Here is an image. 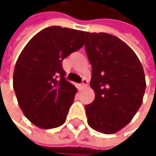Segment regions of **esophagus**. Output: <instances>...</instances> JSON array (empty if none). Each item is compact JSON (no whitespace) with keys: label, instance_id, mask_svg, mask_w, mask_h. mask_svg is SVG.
<instances>
[{"label":"esophagus","instance_id":"esophagus-1","mask_svg":"<svg viewBox=\"0 0 156 156\" xmlns=\"http://www.w3.org/2000/svg\"><path fill=\"white\" fill-rule=\"evenodd\" d=\"M87 85V80L86 78H83V80H82L81 84L79 85V87H80V88H83V87H85Z\"/></svg>","mask_w":156,"mask_h":156}]
</instances>
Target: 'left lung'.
Segmentation results:
<instances>
[{
    "label": "left lung",
    "mask_w": 156,
    "mask_h": 156,
    "mask_svg": "<svg viewBox=\"0 0 156 156\" xmlns=\"http://www.w3.org/2000/svg\"><path fill=\"white\" fill-rule=\"evenodd\" d=\"M85 34L95 92L94 101L85 106L87 123L98 132L114 134L140 108L146 87L144 69L133 49L117 37L104 32Z\"/></svg>",
    "instance_id": "8db88e82"
}]
</instances>
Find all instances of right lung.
Listing matches in <instances>:
<instances>
[{
    "label": "right lung",
    "instance_id": "1",
    "mask_svg": "<svg viewBox=\"0 0 156 156\" xmlns=\"http://www.w3.org/2000/svg\"><path fill=\"white\" fill-rule=\"evenodd\" d=\"M84 31L51 26L22 49L13 72V88L24 115L40 128L66 121L77 88L65 78L62 60L83 46Z\"/></svg>",
    "mask_w": 156,
    "mask_h": 156
}]
</instances>
